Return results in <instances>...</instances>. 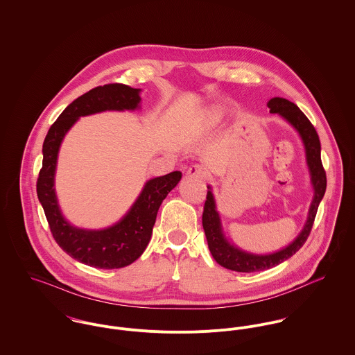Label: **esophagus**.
Returning <instances> with one entry per match:
<instances>
[{"mask_svg":"<svg viewBox=\"0 0 355 355\" xmlns=\"http://www.w3.org/2000/svg\"><path fill=\"white\" fill-rule=\"evenodd\" d=\"M187 175L193 178H204L205 177V168L200 164H193L187 170Z\"/></svg>","mask_w":355,"mask_h":355,"instance_id":"34e87169","label":"esophagus"}]
</instances>
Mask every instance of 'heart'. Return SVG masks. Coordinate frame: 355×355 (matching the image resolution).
<instances>
[{"instance_id": "heart-1", "label": "heart", "mask_w": 355, "mask_h": 355, "mask_svg": "<svg viewBox=\"0 0 355 355\" xmlns=\"http://www.w3.org/2000/svg\"><path fill=\"white\" fill-rule=\"evenodd\" d=\"M219 117H220V113L218 110H212L209 113V119H212V121H216V119H219Z\"/></svg>"}]
</instances>
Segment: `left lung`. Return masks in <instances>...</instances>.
Masks as SVG:
<instances>
[{
  "label": "left lung",
  "instance_id": "8db88e82",
  "mask_svg": "<svg viewBox=\"0 0 355 355\" xmlns=\"http://www.w3.org/2000/svg\"><path fill=\"white\" fill-rule=\"evenodd\" d=\"M267 106L270 107V113L279 114L282 119H286L298 132L304 143L306 164L309 168L311 182L313 187V200L311 202L308 219L305 222L302 232L291 243L270 254H254L239 249L225 236L219 212L216 211L215 197L211 187L208 185L207 200L202 211V229L207 236L208 248L218 264L236 272H257L270 270L283 263L284 260L290 259L294 253H297L311 234L318 204L322 200L327 188V177L321 163L320 139L312 122L306 119V116L298 109L297 105L284 98H272L268 101Z\"/></svg>",
  "mask_w": 355,
  "mask_h": 355
}]
</instances>
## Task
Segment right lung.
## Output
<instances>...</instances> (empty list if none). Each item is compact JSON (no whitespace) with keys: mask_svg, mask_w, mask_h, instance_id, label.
Segmentation results:
<instances>
[{"mask_svg":"<svg viewBox=\"0 0 355 355\" xmlns=\"http://www.w3.org/2000/svg\"><path fill=\"white\" fill-rule=\"evenodd\" d=\"M139 88L125 84H106L92 88L75 99L50 126L43 141V160L37 182V193L49 222L51 234L60 248L80 263L102 268H122L137 260L146 250L159 207L180 182L181 171L153 178L146 182L130 209L116 225L102 230H87L71 225L62 215L54 189V177L61 143L84 116L106 110H136L140 105Z\"/></svg>","mask_w":355,"mask_h":355,"instance_id":"obj_1","label":"right lung"}]
</instances>
